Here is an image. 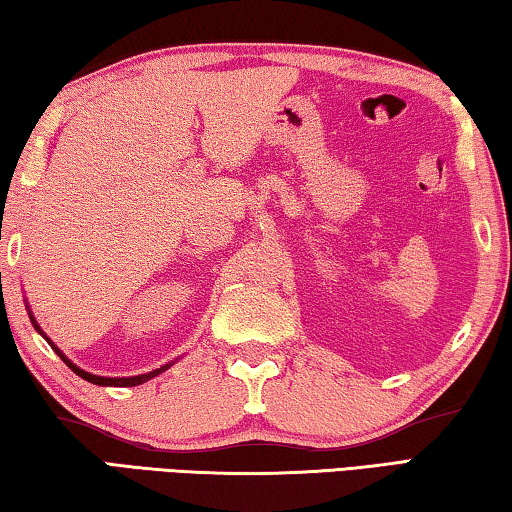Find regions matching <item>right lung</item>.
<instances>
[{
	"label": "right lung",
	"instance_id": "add662e5",
	"mask_svg": "<svg viewBox=\"0 0 512 512\" xmlns=\"http://www.w3.org/2000/svg\"><path fill=\"white\" fill-rule=\"evenodd\" d=\"M27 311H29V318H31V325L36 327V332L42 336V339H45L49 345H51V350H54L60 359H63L65 363H67V368L69 370H74L76 375H79L81 379H85V381H90V384H97V386H140V384H144V381H149V379H153V377H158L160 372H164V370H169L173 363L176 361H169V363H164V366H160V368H155V370H151V372H144V375H133V377H101V375H92V372H85L83 368H79L76 366V363H72L69 361L65 354H63V350L58 348V345L49 339V336L42 332V327L38 325V320H36V316H33V311H31V307H29V302H27Z\"/></svg>",
	"mask_w": 512,
	"mask_h": 512
}]
</instances>
